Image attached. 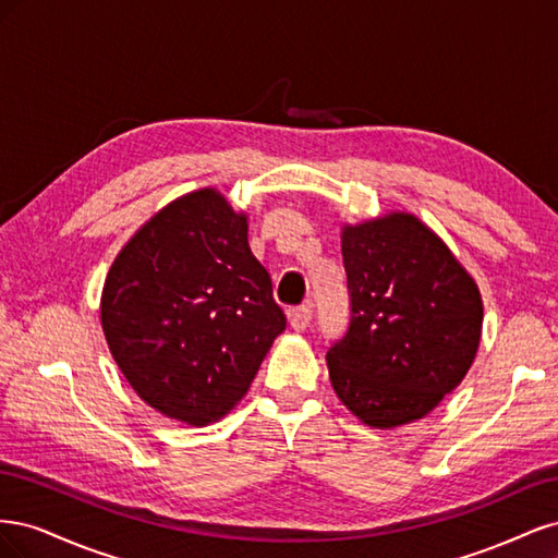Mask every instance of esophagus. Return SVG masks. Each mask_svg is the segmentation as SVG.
<instances>
[{
  "instance_id": "esophagus-1",
  "label": "esophagus",
  "mask_w": 558,
  "mask_h": 558,
  "mask_svg": "<svg viewBox=\"0 0 558 558\" xmlns=\"http://www.w3.org/2000/svg\"><path fill=\"white\" fill-rule=\"evenodd\" d=\"M310 320H312V310H310V305H300V307H295V310L289 312V324H291V328L298 330V332L305 330V328L310 326Z\"/></svg>"
}]
</instances>
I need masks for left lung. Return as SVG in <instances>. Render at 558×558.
I'll return each mask as SVG.
<instances>
[{
  "label": "left lung",
  "instance_id": "obj_1",
  "mask_svg": "<svg viewBox=\"0 0 558 558\" xmlns=\"http://www.w3.org/2000/svg\"><path fill=\"white\" fill-rule=\"evenodd\" d=\"M351 324L328 353L337 398L369 428L424 418L477 356V281L410 211L342 226Z\"/></svg>",
  "mask_w": 558,
  "mask_h": 558
}]
</instances>
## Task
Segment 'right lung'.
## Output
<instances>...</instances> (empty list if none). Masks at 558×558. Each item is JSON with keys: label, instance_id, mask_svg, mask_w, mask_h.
I'll use <instances>...</instances> for the list:
<instances>
[{"label": "right lung", "instance_id": "right-lung-1", "mask_svg": "<svg viewBox=\"0 0 558 558\" xmlns=\"http://www.w3.org/2000/svg\"><path fill=\"white\" fill-rule=\"evenodd\" d=\"M99 320L148 408L189 426L234 410L286 316L248 248V216L216 189L156 211L118 251Z\"/></svg>", "mask_w": 558, "mask_h": 558}]
</instances>
